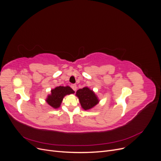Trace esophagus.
Returning <instances> with one entry per match:
<instances>
[{
	"label": "esophagus",
	"mask_w": 161,
	"mask_h": 161,
	"mask_svg": "<svg viewBox=\"0 0 161 161\" xmlns=\"http://www.w3.org/2000/svg\"><path fill=\"white\" fill-rule=\"evenodd\" d=\"M71 87H72V89L74 90L75 91H76V89H77V86H76V85H75V84H74V85H71Z\"/></svg>",
	"instance_id": "esophagus-1"
}]
</instances>
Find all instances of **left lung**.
I'll list each match as a JSON object with an SVG mask.
<instances>
[{
	"mask_svg": "<svg viewBox=\"0 0 161 161\" xmlns=\"http://www.w3.org/2000/svg\"><path fill=\"white\" fill-rule=\"evenodd\" d=\"M76 96L79 99L82 108L85 111L92 109L99 102L98 97L95 92L88 86H85L78 90L76 92Z\"/></svg>",
	"mask_w": 161,
	"mask_h": 161,
	"instance_id": "1",
	"label": "left lung"
}]
</instances>
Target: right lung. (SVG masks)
Instances as JSON below:
<instances>
[{
	"mask_svg": "<svg viewBox=\"0 0 161 161\" xmlns=\"http://www.w3.org/2000/svg\"><path fill=\"white\" fill-rule=\"evenodd\" d=\"M75 93V91L69 86H59L51 90V93L48 95L46 101L52 108L58 109L60 107L63 99L66 95Z\"/></svg>",
	"mask_w": 161,
	"mask_h": 161,
	"instance_id": "1",
	"label": "right lung"
}]
</instances>
